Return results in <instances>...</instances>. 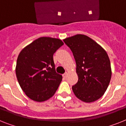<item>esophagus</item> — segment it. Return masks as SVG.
Segmentation results:
<instances>
[{"label": "esophagus", "mask_w": 126, "mask_h": 126, "mask_svg": "<svg viewBox=\"0 0 126 126\" xmlns=\"http://www.w3.org/2000/svg\"><path fill=\"white\" fill-rule=\"evenodd\" d=\"M68 74L67 72L65 73L64 74H63V78H66V77H67V76H68Z\"/></svg>", "instance_id": "34e87169"}]
</instances>
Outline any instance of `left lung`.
<instances>
[{
	"label": "left lung",
	"instance_id": "obj_1",
	"mask_svg": "<svg viewBox=\"0 0 126 126\" xmlns=\"http://www.w3.org/2000/svg\"><path fill=\"white\" fill-rule=\"evenodd\" d=\"M72 52L76 63L78 81L72 90L78 99L92 102L100 99L111 78L110 61L104 48L84 34L63 40Z\"/></svg>",
	"mask_w": 126,
	"mask_h": 126
}]
</instances>
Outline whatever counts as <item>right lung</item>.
<instances>
[{"label": "right lung", "mask_w": 126, "mask_h": 126, "mask_svg": "<svg viewBox=\"0 0 126 126\" xmlns=\"http://www.w3.org/2000/svg\"><path fill=\"white\" fill-rule=\"evenodd\" d=\"M63 45L60 39L41 37L19 54L16 75L21 88L31 99L47 101L58 90L62 76L56 72L53 55Z\"/></svg>", "instance_id": "right-lung-1"}]
</instances>
